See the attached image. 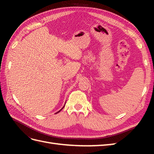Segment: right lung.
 Wrapping results in <instances>:
<instances>
[{"instance_id": "right-lung-1", "label": "right lung", "mask_w": 154, "mask_h": 154, "mask_svg": "<svg viewBox=\"0 0 154 154\" xmlns=\"http://www.w3.org/2000/svg\"><path fill=\"white\" fill-rule=\"evenodd\" d=\"M64 106H63V107H64ZM63 108H62V109H63ZM61 110H60V111H58V112H56V113H55V114H57V113H58V112H60V111L61 110Z\"/></svg>"}]
</instances>
